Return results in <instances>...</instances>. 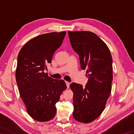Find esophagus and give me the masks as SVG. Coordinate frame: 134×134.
I'll list each match as a JSON object with an SVG mask.
<instances>
[{
  "mask_svg": "<svg viewBox=\"0 0 134 134\" xmlns=\"http://www.w3.org/2000/svg\"><path fill=\"white\" fill-rule=\"evenodd\" d=\"M65 83H66L67 88H69V86H70V83H69V82H67V81H65Z\"/></svg>",
  "mask_w": 134,
  "mask_h": 134,
  "instance_id": "esophagus-1",
  "label": "esophagus"
}]
</instances>
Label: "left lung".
Listing matches in <instances>:
<instances>
[{"label": "left lung", "instance_id": "left-lung-1", "mask_svg": "<svg viewBox=\"0 0 134 134\" xmlns=\"http://www.w3.org/2000/svg\"><path fill=\"white\" fill-rule=\"evenodd\" d=\"M71 45L79 55L81 68L86 70L85 87L72 83L73 118L89 123L105 109L112 89V58L106 44L95 33L88 31L68 32Z\"/></svg>", "mask_w": 134, "mask_h": 134}]
</instances>
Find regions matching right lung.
<instances>
[{
	"instance_id": "1",
	"label": "right lung",
	"mask_w": 134,
	"mask_h": 134,
	"mask_svg": "<svg viewBox=\"0 0 134 134\" xmlns=\"http://www.w3.org/2000/svg\"><path fill=\"white\" fill-rule=\"evenodd\" d=\"M65 34L52 32L37 36L27 42L18 54L15 78L20 96L28 114L37 121H47L55 117L56 103L67 88L64 81L44 72Z\"/></svg>"
}]
</instances>
